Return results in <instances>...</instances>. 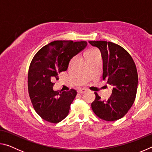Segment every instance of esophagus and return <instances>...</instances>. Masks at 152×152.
<instances>
[{"instance_id":"esophagus-1","label":"esophagus","mask_w":152,"mask_h":152,"mask_svg":"<svg viewBox=\"0 0 152 152\" xmlns=\"http://www.w3.org/2000/svg\"><path fill=\"white\" fill-rule=\"evenodd\" d=\"M86 92V90L84 89V88H82V89H80L78 90V92L79 94H83V93H85V92Z\"/></svg>"}]
</instances>
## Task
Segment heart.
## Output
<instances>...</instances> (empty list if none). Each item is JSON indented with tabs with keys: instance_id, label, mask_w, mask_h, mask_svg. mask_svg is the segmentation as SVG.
<instances>
[{
	"instance_id": "b5f03b06",
	"label": "heart",
	"mask_w": 152,
	"mask_h": 152,
	"mask_svg": "<svg viewBox=\"0 0 152 152\" xmlns=\"http://www.w3.org/2000/svg\"><path fill=\"white\" fill-rule=\"evenodd\" d=\"M84 56H85L87 61H88L91 60H93L94 58L101 57V53H100V51L97 49H91V50H88L86 51L85 53H84ZM73 60L74 58L71 59L70 63H69L70 65H71V64L72 63Z\"/></svg>"
}]
</instances>
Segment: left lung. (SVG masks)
Returning <instances> with one entry per match:
<instances>
[{
  "mask_svg": "<svg viewBox=\"0 0 152 152\" xmlns=\"http://www.w3.org/2000/svg\"><path fill=\"white\" fill-rule=\"evenodd\" d=\"M90 44L101 51L103 60L102 79L111 85L113 92L102 101L97 92L91 107L96 116L107 121H117L125 116L135 101L138 75L134 61L121 46L106 41H91Z\"/></svg>",
  "mask_w": 152,
  "mask_h": 152,
  "instance_id": "8db88e82",
  "label": "left lung"
}]
</instances>
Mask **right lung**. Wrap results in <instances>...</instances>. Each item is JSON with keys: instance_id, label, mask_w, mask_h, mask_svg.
<instances>
[{"instance_id": "obj_1", "label": "right lung", "mask_w": 152, "mask_h": 152, "mask_svg": "<svg viewBox=\"0 0 152 152\" xmlns=\"http://www.w3.org/2000/svg\"><path fill=\"white\" fill-rule=\"evenodd\" d=\"M86 42L54 41L41 48L34 56L28 72V91L33 109L48 122L58 123L68 116L76 90H53L59 74L66 71L69 61L86 47Z\"/></svg>"}]
</instances>
